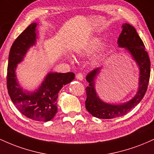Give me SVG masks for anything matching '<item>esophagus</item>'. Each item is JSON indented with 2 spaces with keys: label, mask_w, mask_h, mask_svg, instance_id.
<instances>
[{
  "label": "esophagus",
  "mask_w": 154,
  "mask_h": 154,
  "mask_svg": "<svg viewBox=\"0 0 154 154\" xmlns=\"http://www.w3.org/2000/svg\"><path fill=\"white\" fill-rule=\"evenodd\" d=\"M76 77H77V79H79V80H83V79H84V76L81 73H77L76 75Z\"/></svg>",
  "instance_id": "34e87169"
}]
</instances>
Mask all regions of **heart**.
<instances>
[{"label": "heart", "instance_id": "obj_1", "mask_svg": "<svg viewBox=\"0 0 154 154\" xmlns=\"http://www.w3.org/2000/svg\"><path fill=\"white\" fill-rule=\"evenodd\" d=\"M100 43V38L98 37H94V38H91V40L88 41V43L83 47L82 48L79 49L77 51V54L80 56H85V55H88L93 52L95 49L99 46ZM70 61H73L72 59Z\"/></svg>", "mask_w": 154, "mask_h": 154}]
</instances>
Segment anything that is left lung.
Returning <instances> with one entry per match:
<instances>
[{
	"instance_id": "1",
	"label": "left lung",
	"mask_w": 154,
	"mask_h": 154,
	"mask_svg": "<svg viewBox=\"0 0 154 154\" xmlns=\"http://www.w3.org/2000/svg\"><path fill=\"white\" fill-rule=\"evenodd\" d=\"M122 30L118 38V45L125 48L131 54L140 69L139 87L137 93L131 100L122 104H110L100 99L95 89L94 79L99 73L100 67L95 69L86 76L89 85L85 88L87 99L85 108L88 112L98 119H113L122 116L138 104L146 94L151 74V61L145 45L136 29L130 24L122 26Z\"/></svg>"
}]
</instances>
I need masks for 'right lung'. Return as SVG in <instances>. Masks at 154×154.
Here are the masks:
<instances>
[{
  "label": "right lung",
  "mask_w": 154,
  "mask_h": 154,
  "mask_svg": "<svg viewBox=\"0 0 154 154\" xmlns=\"http://www.w3.org/2000/svg\"><path fill=\"white\" fill-rule=\"evenodd\" d=\"M37 25L36 23L29 24L11 48L7 69V88L12 102L22 114L35 121L48 122L58 112L56 104L59 92L63 85L75 79V74L50 72L35 91L30 93L23 90L17 81L16 69L29 48L36 43Z\"/></svg>",
  "instance_id": "add662e5"
}]
</instances>
